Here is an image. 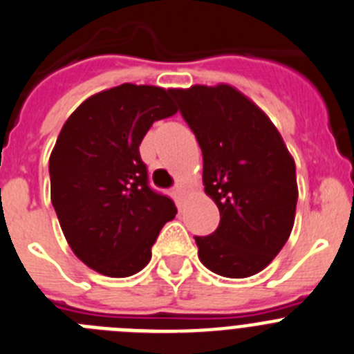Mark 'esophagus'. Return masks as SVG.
I'll return each mask as SVG.
<instances>
[{"label": "esophagus", "mask_w": 354, "mask_h": 354, "mask_svg": "<svg viewBox=\"0 0 354 354\" xmlns=\"http://www.w3.org/2000/svg\"><path fill=\"white\" fill-rule=\"evenodd\" d=\"M174 193H175V196H177V198L183 200L184 196L187 194V187L184 186V184H177V186L174 187Z\"/></svg>", "instance_id": "obj_1"}]
</instances>
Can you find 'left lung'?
Returning a JSON list of instances; mask_svg holds the SVG:
<instances>
[{"mask_svg":"<svg viewBox=\"0 0 354 354\" xmlns=\"http://www.w3.org/2000/svg\"><path fill=\"white\" fill-rule=\"evenodd\" d=\"M203 154V186L221 214L212 235L194 236L198 258L223 277L263 270L293 230V156L267 113L228 84L171 89Z\"/></svg>","mask_w":354,"mask_h":354,"instance_id":"obj_1","label":"left lung"}]
</instances>
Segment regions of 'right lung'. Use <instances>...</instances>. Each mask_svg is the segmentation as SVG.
<instances>
[{"label":"right lung","mask_w":354,"mask_h":354,"mask_svg":"<svg viewBox=\"0 0 354 354\" xmlns=\"http://www.w3.org/2000/svg\"><path fill=\"white\" fill-rule=\"evenodd\" d=\"M177 113L171 89L121 84L80 103L48 160L50 200L71 251L93 270L128 277L177 209L149 187L140 158L152 122Z\"/></svg>","instance_id":"obj_1"}]
</instances>
